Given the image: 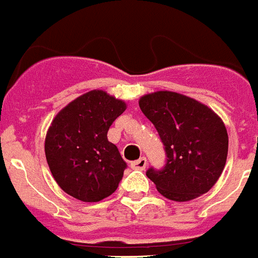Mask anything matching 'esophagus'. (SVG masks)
I'll return each mask as SVG.
<instances>
[{"instance_id": "1", "label": "esophagus", "mask_w": 258, "mask_h": 258, "mask_svg": "<svg viewBox=\"0 0 258 258\" xmlns=\"http://www.w3.org/2000/svg\"><path fill=\"white\" fill-rule=\"evenodd\" d=\"M146 165H148V162H146V158L141 157L140 160H137V161L132 162L131 166L133 169H137V170H144V169L146 168Z\"/></svg>"}]
</instances>
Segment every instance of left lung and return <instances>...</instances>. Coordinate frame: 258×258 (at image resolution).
<instances>
[{
	"instance_id": "1",
	"label": "left lung",
	"mask_w": 258,
	"mask_h": 258,
	"mask_svg": "<svg viewBox=\"0 0 258 258\" xmlns=\"http://www.w3.org/2000/svg\"><path fill=\"white\" fill-rule=\"evenodd\" d=\"M139 105L157 129L168 156L162 170L146 172L158 193L185 203L211 190L228 157L229 140L221 117L208 105L170 90L144 94Z\"/></svg>"
}]
</instances>
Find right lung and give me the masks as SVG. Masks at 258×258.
<instances>
[{"label":"right lung","instance_id":"add662e5","mask_svg":"<svg viewBox=\"0 0 258 258\" xmlns=\"http://www.w3.org/2000/svg\"><path fill=\"white\" fill-rule=\"evenodd\" d=\"M125 109L123 100L94 89L55 114L45 137V156L65 193L84 203H98L116 191L126 164L108 140V131Z\"/></svg>","mask_w":258,"mask_h":258}]
</instances>
